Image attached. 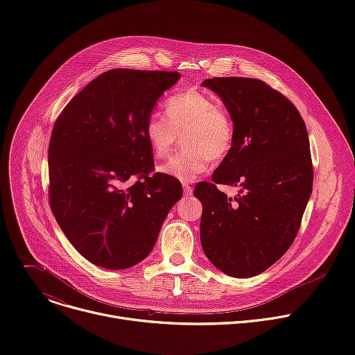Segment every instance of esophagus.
<instances>
[{"label":"esophagus","instance_id":"esophagus-1","mask_svg":"<svg viewBox=\"0 0 355 355\" xmlns=\"http://www.w3.org/2000/svg\"><path fill=\"white\" fill-rule=\"evenodd\" d=\"M182 188H184V193H185L187 196L192 195V188H191L188 184H184V185H182Z\"/></svg>","mask_w":355,"mask_h":355}]
</instances>
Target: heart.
<instances>
[{
  "instance_id": "obj_1",
  "label": "heart",
  "mask_w": 355,
  "mask_h": 355,
  "mask_svg": "<svg viewBox=\"0 0 355 355\" xmlns=\"http://www.w3.org/2000/svg\"><path fill=\"white\" fill-rule=\"evenodd\" d=\"M166 114L151 112L143 135L156 157H166L182 137L185 148L173 155L159 171L181 182H192L233 146L234 126L218 99L204 89H187L170 96Z\"/></svg>"
}]
</instances>
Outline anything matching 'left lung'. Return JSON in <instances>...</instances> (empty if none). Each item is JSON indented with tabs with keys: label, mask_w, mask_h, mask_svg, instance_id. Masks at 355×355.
<instances>
[{
	"label": "left lung",
	"mask_w": 355,
	"mask_h": 355,
	"mask_svg": "<svg viewBox=\"0 0 355 355\" xmlns=\"http://www.w3.org/2000/svg\"><path fill=\"white\" fill-rule=\"evenodd\" d=\"M230 114L234 140L214 182L199 184L200 244L222 272L254 277L277 263L293 243L313 188L306 125L291 101L261 80L214 77ZM216 183L234 184V200ZM206 209H203V205Z\"/></svg>",
	"instance_id": "1"
}]
</instances>
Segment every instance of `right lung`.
<instances>
[{"label": "right lung", "instance_id": "1", "mask_svg": "<svg viewBox=\"0 0 355 355\" xmlns=\"http://www.w3.org/2000/svg\"><path fill=\"white\" fill-rule=\"evenodd\" d=\"M181 74L114 69L62 111L49 143V200L73 247L89 263L125 270L153 250L182 196L177 180L153 174L143 128Z\"/></svg>", "mask_w": 355, "mask_h": 355}]
</instances>
